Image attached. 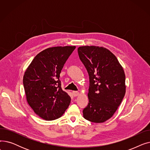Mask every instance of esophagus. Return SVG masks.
Listing matches in <instances>:
<instances>
[{"label":"esophagus","instance_id":"34e87169","mask_svg":"<svg viewBox=\"0 0 150 150\" xmlns=\"http://www.w3.org/2000/svg\"><path fill=\"white\" fill-rule=\"evenodd\" d=\"M72 93H73V95L74 97H76V96L80 95V93L77 91H73Z\"/></svg>","mask_w":150,"mask_h":150}]
</instances>
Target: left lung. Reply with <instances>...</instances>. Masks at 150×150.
Returning <instances> with one entry per match:
<instances>
[{"label": "left lung", "mask_w": 150, "mask_h": 150, "mask_svg": "<svg viewBox=\"0 0 150 150\" xmlns=\"http://www.w3.org/2000/svg\"><path fill=\"white\" fill-rule=\"evenodd\" d=\"M78 53L89 76V103L83 117L91 122L103 123L112 117L125 95L124 70L105 47L81 46Z\"/></svg>", "instance_id": "8db88e82"}]
</instances>
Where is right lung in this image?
I'll return each mask as SVG.
<instances>
[{"label": "right lung", "mask_w": 150, "mask_h": 150, "mask_svg": "<svg viewBox=\"0 0 150 150\" xmlns=\"http://www.w3.org/2000/svg\"><path fill=\"white\" fill-rule=\"evenodd\" d=\"M75 46L50 47L39 53L26 69L23 84L27 101L36 114L45 120L61 117L70 103L62 91L59 75Z\"/></svg>", "instance_id": "1"}]
</instances>
